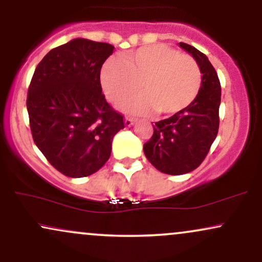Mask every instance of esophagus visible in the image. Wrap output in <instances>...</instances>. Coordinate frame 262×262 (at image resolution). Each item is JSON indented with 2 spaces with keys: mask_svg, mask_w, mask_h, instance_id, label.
<instances>
[{
  "mask_svg": "<svg viewBox=\"0 0 262 262\" xmlns=\"http://www.w3.org/2000/svg\"><path fill=\"white\" fill-rule=\"evenodd\" d=\"M134 122H135V119L132 118V117H125L124 124L127 125V127H130V125H133Z\"/></svg>",
  "mask_w": 262,
  "mask_h": 262,
  "instance_id": "obj_1",
  "label": "esophagus"
}]
</instances>
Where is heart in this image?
<instances>
[{"mask_svg":"<svg viewBox=\"0 0 262 262\" xmlns=\"http://www.w3.org/2000/svg\"><path fill=\"white\" fill-rule=\"evenodd\" d=\"M100 80L106 97L113 103L124 101L139 89L144 96L128 101L129 112L161 116L185 112L202 87V73L192 56L165 44L144 45L119 59H110L101 69Z\"/></svg>","mask_w":262,"mask_h":262,"instance_id":"obj_1","label":"heart"}]
</instances>
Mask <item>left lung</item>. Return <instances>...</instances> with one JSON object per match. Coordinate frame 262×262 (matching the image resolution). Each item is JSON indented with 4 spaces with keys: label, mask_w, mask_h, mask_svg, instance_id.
I'll return each instance as SVG.
<instances>
[{
    "label": "left lung",
    "mask_w": 262,
    "mask_h": 262,
    "mask_svg": "<svg viewBox=\"0 0 262 262\" xmlns=\"http://www.w3.org/2000/svg\"><path fill=\"white\" fill-rule=\"evenodd\" d=\"M191 54L202 73V87L185 112L152 125V137L144 144V154L152 166L167 175H183L197 169L218 134L221 82L208 58L196 48L180 43Z\"/></svg>",
    "instance_id": "obj_1"
}]
</instances>
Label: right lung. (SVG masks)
Here are the masks:
<instances>
[{
	"mask_svg": "<svg viewBox=\"0 0 262 262\" xmlns=\"http://www.w3.org/2000/svg\"><path fill=\"white\" fill-rule=\"evenodd\" d=\"M114 47L76 38L54 48L33 74L27 96L35 145L59 172L86 177L106 164L123 114L102 93L101 68Z\"/></svg>",
	"mask_w": 262,
	"mask_h": 262,
	"instance_id": "add662e5",
	"label": "right lung"
}]
</instances>
